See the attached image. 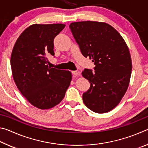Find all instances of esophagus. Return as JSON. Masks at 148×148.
I'll use <instances>...</instances> for the list:
<instances>
[{"label":"esophagus","instance_id":"esophagus-1","mask_svg":"<svg viewBox=\"0 0 148 148\" xmlns=\"http://www.w3.org/2000/svg\"><path fill=\"white\" fill-rule=\"evenodd\" d=\"M72 74L74 75V76H77V75L78 74H79V73L77 71H72Z\"/></svg>","mask_w":148,"mask_h":148}]
</instances>
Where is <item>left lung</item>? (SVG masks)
<instances>
[{
	"label": "left lung",
	"instance_id": "obj_1",
	"mask_svg": "<svg viewBox=\"0 0 148 148\" xmlns=\"http://www.w3.org/2000/svg\"><path fill=\"white\" fill-rule=\"evenodd\" d=\"M69 27L82 55L95 65L94 71L85 69L82 73L91 84L83 101L92 112L106 113L119 104L128 88L132 71L128 47L106 23L74 22Z\"/></svg>",
	"mask_w": 148,
	"mask_h": 148
}]
</instances>
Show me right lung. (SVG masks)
Here are the masks:
<instances>
[{
  "mask_svg": "<svg viewBox=\"0 0 148 148\" xmlns=\"http://www.w3.org/2000/svg\"><path fill=\"white\" fill-rule=\"evenodd\" d=\"M64 24H34L20 35L12 50L10 64L17 88L27 101L40 109H49L64 98L71 72L48 66L54 56L55 37Z\"/></svg>",
  "mask_w": 148,
  "mask_h": 148,
  "instance_id": "1",
  "label": "right lung"
}]
</instances>
